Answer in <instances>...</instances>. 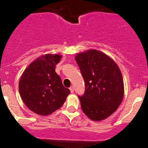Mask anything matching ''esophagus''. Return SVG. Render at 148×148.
<instances>
[{
    "label": "esophagus",
    "mask_w": 148,
    "mask_h": 148,
    "mask_svg": "<svg viewBox=\"0 0 148 148\" xmlns=\"http://www.w3.org/2000/svg\"><path fill=\"white\" fill-rule=\"evenodd\" d=\"M70 89V91H71V93H74V87H72L71 86V88H69Z\"/></svg>",
    "instance_id": "obj_1"
}]
</instances>
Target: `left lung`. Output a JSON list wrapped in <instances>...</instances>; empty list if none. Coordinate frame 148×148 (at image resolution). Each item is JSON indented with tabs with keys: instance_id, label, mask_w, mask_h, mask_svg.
<instances>
[{
	"instance_id": "obj_1",
	"label": "left lung",
	"mask_w": 148,
	"mask_h": 148,
	"mask_svg": "<svg viewBox=\"0 0 148 148\" xmlns=\"http://www.w3.org/2000/svg\"><path fill=\"white\" fill-rule=\"evenodd\" d=\"M75 60L85 83V93L78 96L82 111L93 121L106 119L116 111L123 98L119 67L106 54L96 49L77 54Z\"/></svg>"
}]
</instances>
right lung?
Here are the masks:
<instances>
[{"label": "right lung", "instance_id": "1", "mask_svg": "<svg viewBox=\"0 0 148 148\" xmlns=\"http://www.w3.org/2000/svg\"><path fill=\"white\" fill-rule=\"evenodd\" d=\"M60 59L59 55H42L29 65L20 78L19 91L23 102L40 115H48L60 108L70 93L55 72Z\"/></svg>", "mask_w": 148, "mask_h": 148}]
</instances>
